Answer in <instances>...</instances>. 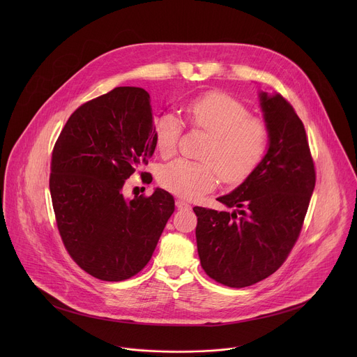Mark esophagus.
<instances>
[{
    "instance_id": "esophagus-1",
    "label": "esophagus",
    "mask_w": 357,
    "mask_h": 357,
    "mask_svg": "<svg viewBox=\"0 0 357 357\" xmlns=\"http://www.w3.org/2000/svg\"><path fill=\"white\" fill-rule=\"evenodd\" d=\"M175 205H176V208L178 209H190V205L189 203L186 202V200H183V199H176V202H175Z\"/></svg>"
}]
</instances>
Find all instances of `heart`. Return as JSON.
Wrapping results in <instances>:
<instances>
[{"mask_svg":"<svg viewBox=\"0 0 357 357\" xmlns=\"http://www.w3.org/2000/svg\"><path fill=\"white\" fill-rule=\"evenodd\" d=\"M188 123L209 134L200 152L202 162L176 160L161 168L160 185L185 199L212 190L220 179L238 185L248 179L264 161L270 148L268 126L250 117L248 109L223 91H211L190 100L185 107ZM182 121L162 113L152 124V135L160 155L172 157L182 135Z\"/></svg>","mask_w":357,"mask_h":357,"instance_id":"heart-1","label":"heart"}]
</instances>
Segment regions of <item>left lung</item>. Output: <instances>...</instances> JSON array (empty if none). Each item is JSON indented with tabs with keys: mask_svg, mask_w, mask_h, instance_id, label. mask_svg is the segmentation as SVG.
I'll list each match as a JSON object with an SVG mask.
<instances>
[{
	"mask_svg": "<svg viewBox=\"0 0 357 357\" xmlns=\"http://www.w3.org/2000/svg\"><path fill=\"white\" fill-rule=\"evenodd\" d=\"M270 130L264 161L231 193L219 197L234 212L195 206L202 268L219 284L244 288L274 274L303 226L317 182L307 131L280 93L260 94Z\"/></svg>",
	"mask_w": 357,
	"mask_h": 357,
	"instance_id": "left-lung-1",
	"label": "left lung"
}]
</instances>
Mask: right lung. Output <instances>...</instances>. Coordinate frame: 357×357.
I'll return each mask as SVG.
<instances>
[{
	"mask_svg": "<svg viewBox=\"0 0 357 357\" xmlns=\"http://www.w3.org/2000/svg\"><path fill=\"white\" fill-rule=\"evenodd\" d=\"M149 94L116 87L77 107L50 160L56 226L72 260L101 281H124L151 260L175 200L164 189L126 200L121 189L154 155ZM144 183L151 174L138 171Z\"/></svg>",
	"mask_w": 357,
	"mask_h": 357,
	"instance_id": "obj_1",
	"label": "right lung"
}]
</instances>
